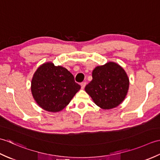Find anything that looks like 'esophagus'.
<instances>
[{"label": "esophagus", "mask_w": 160, "mask_h": 160, "mask_svg": "<svg viewBox=\"0 0 160 160\" xmlns=\"http://www.w3.org/2000/svg\"><path fill=\"white\" fill-rule=\"evenodd\" d=\"M80 85H81V88H82V89H84V87H85V86H86V82H83L80 84Z\"/></svg>", "instance_id": "esophagus-1"}]
</instances>
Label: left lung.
<instances>
[{"instance_id": "1", "label": "left lung", "mask_w": 160, "mask_h": 160, "mask_svg": "<svg viewBox=\"0 0 160 160\" xmlns=\"http://www.w3.org/2000/svg\"><path fill=\"white\" fill-rule=\"evenodd\" d=\"M92 77L84 89L97 106L111 109L123 102L128 90L129 80L121 66L113 62L98 66L93 71Z\"/></svg>"}]
</instances>
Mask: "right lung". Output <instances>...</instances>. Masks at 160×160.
<instances>
[{
  "label": "right lung",
  "mask_w": 160,
  "mask_h": 160,
  "mask_svg": "<svg viewBox=\"0 0 160 160\" xmlns=\"http://www.w3.org/2000/svg\"><path fill=\"white\" fill-rule=\"evenodd\" d=\"M80 89L69 71L52 62L40 66L32 80L33 98L40 107L50 112L62 110Z\"/></svg>",
  "instance_id": "right-lung-1"
}]
</instances>
